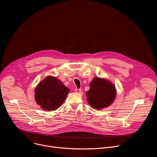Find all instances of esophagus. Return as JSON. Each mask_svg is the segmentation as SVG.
Wrapping results in <instances>:
<instances>
[{
  "label": "esophagus",
  "instance_id": "34e87169",
  "mask_svg": "<svg viewBox=\"0 0 157 157\" xmlns=\"http://www.w3.org/2000/svg\"><path fill=\"white\" fill-rule=\"evenodd\" d=\"M75 91L76 92V93H81V91H82V90L81 89H75Z\"/></svg>",
  "mask_w": 157,
  "mask_h": 157
}]
</instances>
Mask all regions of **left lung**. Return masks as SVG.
I'll return each instance as SVG.
<instances>
[{"instance_id":"1","label":"left lung","mask_w":157,"mask_h":157,"mask_svg":"<svg viewBox=\"0 0 157 157\" xmlns=\"http://www.w3.org/2000/svg\"><path fill=\"white\" fill-rule=\"evenodd\" d=\"M89 90L86 91L87 101L91 107L101 109L113 104L116 97L115 85L105 78L96 77L89 83Z\"/></svg>"}]
</instances>
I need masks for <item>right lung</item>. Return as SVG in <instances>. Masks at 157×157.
Returning <instances> with one entry per match:
<instances>
[{"mask_svg": "<svg viewBox=\"0 0 157 157\" xmlns=\"http://www.w3.org/2000/svg\"><path fill=\"white\" fill-rule=\"evenodd\" d=\"M69 93V88L62 81L56 77L48 76L35 87V99L43 110H55L63 104Z\"/></svg>", "mask_w": 157, "mask_h": 157, "instance_id": "1", "label": "right lung"}]
</instances>
